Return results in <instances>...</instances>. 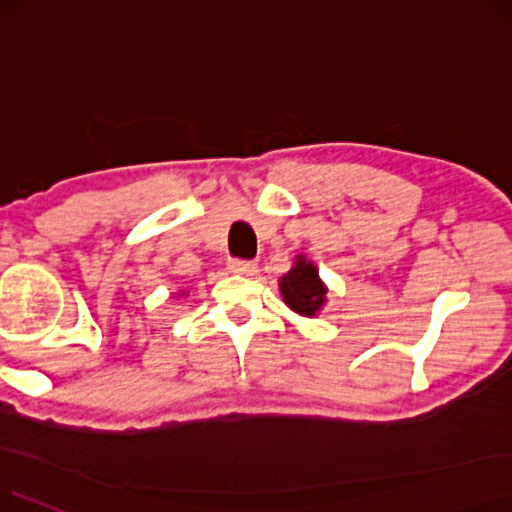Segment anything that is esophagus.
Wrapping results in <instances>:
<instances>
[{
  "label": "esophagus",
  "instance_id": "esophagus-1",
  "mask_svg": "<svg viewBox=\"0 0 512 512\" xmlns=\"http://www.w3.org/2000/svg\"><path fill=\"white\" fill-rule=\"evenodd\" d=\"M228 271L235 275H255L257 266L253 262H246V259H230Z\"/></svg>",
  "mask_w": 512,
  "mask_h": 512
}]
</instances>
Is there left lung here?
Instances as JSON below:
<instances>
[{"label": "left lung", "instance_id": "left-lung-1", "mask_svg": "<svg viewBox=\"0 0 512 512\" xmlns=\"http://www.w3.org/2000/svg\"><path fill=\"white\" fill-rule=\"evenodd\" d=\"M280 291L284 302L306 318H313L327 302V286L322 284L318 268L306 262L304 255L295 257V266L280 280Z\"/></svg>", "mask_w": 512, "mask_h": 512}]
</instances>
